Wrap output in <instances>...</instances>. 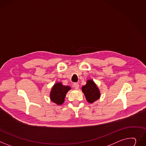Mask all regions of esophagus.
Instances as JSON below:
<instances>
[{"instance_id": "1", "label": "esophagus", "mask_w": 146, "mask_h": 146, "mask_svg": "<svg viewBox=\"0 0 146 146\" xmlns=\"http://www.w3.org/2000/svg\"><path fill=\"white\" fill-rule=\"evenodd\" d=\"M73 86H74V88H75L76 90H77V89H78V87H79V84H78L77 83H74Z\"/></svg>"}]
</instances>
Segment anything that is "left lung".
Returning a JSON list of instances; mask_svg holds the SVG:
<instances>
[{
	"mask_svg": "<svg viewBox=\"0 0 146 146\" xmlns=\"http://www.w3.org/2000/svg\"><path fill=\"white\" fill-rule=\"evenodd\" d=\"M82 91L86 96L87 101L90 103L94 102L100 97V91L92 80H88L87 84L82 87Z\"/></svg>",
	"mask_w": 146,
	"mask_h": 146,
	"instance_id": "1",
	"label": "left lung"
}]
</instances>
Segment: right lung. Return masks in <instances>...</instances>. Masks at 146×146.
<instances>
[{"label":"right lung","instance_id":"1","mask_svg":"<svg viewBox=\"0 0 146 146\" xmlns=\"http://www.w3.org/2000/svg\"><path fill=\"white\" fill-rule=\"evenodd\" d=\"M69 90H70V87L64 86L61 83L55 84L50 91L51 101L58 105L62 104L64 101L65 96Z\"/></svg>","mask_w":146,"mask_h":146}]
</instances>
